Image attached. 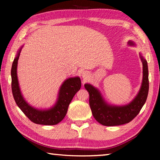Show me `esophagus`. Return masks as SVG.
<instances>
[{
    "instance_id": "1",
    "label": "esophagus",
    "mask_w": 160,
    "mask_h": 160,
    "mask_svg": "<svg viewBox=\"0 0 160 160\" xmlns=\"http://www.w3.org/2000/svg\"><path fill=\"white\" fill-rule=\"evenodd\" d=\"M89 72H87V71H83L82 72V78H84V79H87V78H88L89 77Z\"/></svg>"
}]
</instances>
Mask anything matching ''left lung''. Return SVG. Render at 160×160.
Segmentation results:
<instances>
[{"mask_svg":"<svg viewBox=\"0 0 160 160\" xmlns=\"http://www.w3.org/2000/svg\"><path fill=\"white\" fill-rule=\"evenodd\" d=\"M128 45L135 46L132 41ZM142 63V80L140 90L135 98L128 104L121 106L110 104L103 97L98 88L91 84H85V88L90 95V106L94 118L103 126H114L123 125L131 121L138 114L147 99L149 90L148 66L146 59L140 53Z\"/></svg>","mask_w":160,"mask_h":160,"instance_id":"obj_1","label":"left lung"}]
</instances>
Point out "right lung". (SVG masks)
Masks as SVG:
<instances>
[{
	"mask_svg": "<svg viewBox=\"0 0 160 160\" xmlns=\"http://www.w3.org/2000/svg\"><path fill=\"white\" fill-rule=\"evenodd\" d=\"M23 46L19 48L14 58L11 68L12 92L13 97L18 107L34 123L41 125L52 126L58 124L66 115L70 102L81 88L80 77H72L66 79L62 83L59 89L56 102L48 109H39L32 107L24 98L21 92L18 78V63Z\"/></svg>",
	"mask_w": 160,
	"mask_h": 160,
	"instance_id": "right-lung-1",
	"label": "right lung"
}]
</instances>
